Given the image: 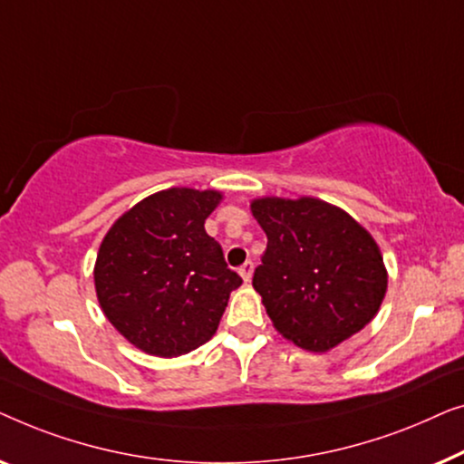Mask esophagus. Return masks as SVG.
Listing matches in <instances>:
<instances>
[{"label":"esophagus","instance_id":"obj_1","mask_svg":"<svg viewBox=\"0 0 464 464\" xmlns=\"http://www.w3.org/2000/svg\"><path fill=\"white\" fill-rule=\"evenodd\" d=\"M252 273H254V263L252 260H246L244 265L239 266V276H241V279H244V282L247 284L252 279Z\"/></svg>","mask_w":464,"mask_h":464}]
</instances>
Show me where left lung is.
Listing matches in <instances>:
<instances>
[{
	"instance_id": "left-lung-1",
	"label": "left lung",
	"mask_w": 464,
	"mask_h": 464,
	"mask_svg": "<svg viewBox=\"0 0 464 464\" xmlns=\"http://www.w3.org/2000/svg\"><path fill=\"white\" fill-rule=\"evenodd\" d=\"M252 214L266 233L252 285L279 334L325 353L374 319L387 269L355 218L315 198H260Z\"/></svg>"
}]
</instances>
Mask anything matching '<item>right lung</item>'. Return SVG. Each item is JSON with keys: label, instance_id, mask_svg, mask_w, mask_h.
<instances>
[{"label": "right lung", "instance_id": "right-lung-1", "mask_svg": "<svg viewBox=\"0 0 464 464\" xmlns=\"http://www.w3.org/2000/svg\"><path fill=\"white\" fill-rule=\"evenodd\" d=\"M223 195L172 187L115 220L94 266L96 296L121 336L179 357L210 341L241 277L204 223Z\"/></svg>", "mask_w": 464, "mask_h": 464}]
</instances>
